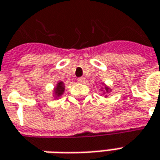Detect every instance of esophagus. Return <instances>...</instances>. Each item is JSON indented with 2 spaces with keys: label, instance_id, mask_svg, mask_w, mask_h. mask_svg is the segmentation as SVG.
Masks as SVG:
<instances>
[{
  "label": "esophagus",
  "instance_id": "1",
  "mask_svg": "<svg viewBox=\"0 0 160 160\" xmlns=\"http://www.w3.org/2000/svg\"><path fill=\"white\" fill-rule=\"evenodd\" d=\"M84 81H85V78H78V82H81V83H82V82H84Z\"/></svg>",
  "mask_w": 160,
  "mask_h": 160
}]
</instances>
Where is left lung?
<instances>
[{
  "label": "left lung",
  "instance_id": "obj_1",
  "mask_svg": "<svg viewBox=\"0 0 160 160\" xmlns=\"http://www.w3.org/2000/svg\"><path fill=\"white\" fill-rule=\"evenodd\" d=\"M101 84H102V86H100V89H101V91H102V94L103 95H105V98H108V94H109V93L111 92L112 89L108 87L105 82H101Z\"/></svg>",
  "mask_w": 160,
  "mask_h": 160
}]
</instances>
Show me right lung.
<instances>
[{"instance_id":"obj_1","label":"right lung","mask_w":160,"mask_h":160,"mask_svg":"<svg viewBox=\"0 0 160 160\" xmlns=\"http://www.w3.org/2000/svg\"><path fill=\"white\" fill-rule=\"evenodd\" d=\"M64 91H65V84L64 82L60 81L56 83L55 87L53 88V92H52V97L53 98L57 99L58 98H60L63 93H64Z\"/></svg>"}]
</instances>
